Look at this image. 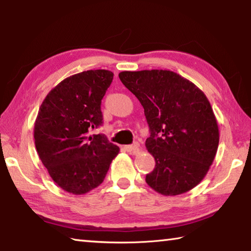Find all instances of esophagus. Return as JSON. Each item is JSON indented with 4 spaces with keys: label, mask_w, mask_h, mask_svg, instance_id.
<instances>
[{
    "label": "esophagus",
    "mask_w": 251,
    "mask_h": 251,
    "mask_svg": "<svg viewBox=\"0 0 251 251\" xmlns=\"http://www.w3.org/2000/svg\"><path fill=\"white\" fill-rule=\"evenodd\" d=\"M125 150L128 152H138L139 151V145L137 143L133 144V145H126Z\"/></svg>",
    "instance_id": "obj_1"
}]
</instances>
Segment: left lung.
<instances>
[{
	"mask_svg": "<svg viewBox=\"0 0 251 251\" xmlns=\"http://www.w3.org/2000/svg\"><path fill=\"white\" fill-rule=\"evenodd\" d=\"M120 79L144 107L154 171L146 182L176 196L201 182L215 159L219 130L209 100L196 85L172 71L121 72Z\"/></svg>",
	"mask_w": 251,
	"mask_h": 251,
	"instance_id": "8db88e82",
	"label": "left lung"
}]
</instances>
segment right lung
Listing matches in <instances>:
<instances>
[{"instance_id":"1","label":"right lung","mask_w":251,"mask_h":251,"mask_svg":"<svg viewBox=\"0 0 251 251\" xmlns=\"http://www.w3.org/2000/svg\"><path fill=\"white\" fill-rule=\"evenodd\" d=\"M110 71H85L62 80L42 103L34 126L40 158L56 185L83 195L103 182L120 148L104 134L101 100L112 84Z\"/></svg>"}]
</instances>
